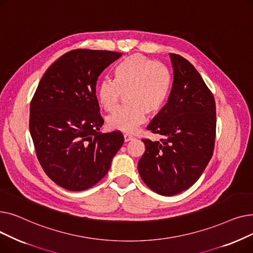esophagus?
I'll use <instances>...</instances> for the list:
<instances>
[{"instance_id":"esophagus-1","label":"esophagus","mask_w":253,"mask_h":253,"mask_svg":"<svg viewBox=\"0 0 253 253\" xmlns=\"http://www.w3.org/2000/svg\"><path fill=\"white\" fill-rule=\"evenodd\" d=\"M133 139H134V136L129 135V134H124V140H125V142H128V141L133 140Z\"/></svg>"}]
</instances>
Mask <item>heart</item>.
Returning <instances> with one entry per match:
<instances>
[{"instance_id": "obj_1", "label": "heart", "mask_w": 253, "mask_h": 253, "mask_svg": "<svg viewBox=\"0 0 253 253\" xmlns=\"http://www.w3.org/2000/svg\"><path fill=\"white\" fill-rule=\"evenodd\" d=\"M170 85L167 69L161 63L139 53L132 54L120 63L115 71V81L105 79L99 84L98 98L102 109L113 112L122 93L127 105L106 119L113 130L132 133L141 125L147 113L156 114L164 104Z\"/></svg>"}]
</instances>
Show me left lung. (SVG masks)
Instances as JSON below:
<instances>
[{
	"label": "left lung",
	"mask_w": 253,
	"mask_h": 253,
	"mask_svg": "<svg viewBox=\"0 0 253 253\" xmlns=\"http://www.w3.org/2000/svg\"><path fill=\"white\" fill-rule=\"evenodd\" d=\"M173 82L167 103L148 130L160 141L142 139L145 152L138 172L148 187L163 196L188 190L199 179L213 154L215 101L194 65L170 53Z\"/></svg>",
	"instance_id": "8db88e82"
}]
</instances>
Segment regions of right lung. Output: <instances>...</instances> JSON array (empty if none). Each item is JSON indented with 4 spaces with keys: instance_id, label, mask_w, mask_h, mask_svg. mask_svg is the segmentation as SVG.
Here are the masks:
<instances>
[{
    "instance_id": "1",
    "label": "right lung",
    "mask_w": 253,
    "mask_h": 253,
    "mask_svg": "<svg viewBox=\"0 0 253 253\" xmlns=\"http://www.w3.org/2000/svg\"><path fill=\"white\" fill-rule=\"evenodd\" d=\"M122 53L76 49L53 62L31 102L30 132L38 160L59 187L80 192L101 180L122 147L121 132L100 133L96 83Z\"/></svg>"
}]
</instances>
